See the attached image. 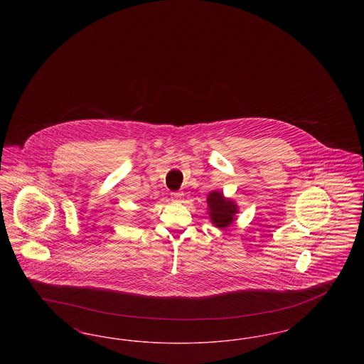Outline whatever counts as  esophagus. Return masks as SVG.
Masks as SVG:
<instances>
[{
  "instance_id": "34e87169",
  "label": "esophagus",
  "mask_w": 364,
  "mask_h": 364,
  "mask_svg": "<svg viewBox=\"0 0 364 364\" xmlns=\"http://www.w3.org/2000/svg\"><path fill=\"white\" fill-rule=\"evenodd\" d=\"M183 199V193L181 192H172V200L174 202H181Z\"/></svg>"
}]
</instances>
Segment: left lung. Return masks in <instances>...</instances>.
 <instances>
[{"mask_svg": "<svg viewBox=\"0 0 364 364\" xmlns=\"http://www.w3.org/2000/svg\"><path fill=\"white\" fill-rule=\"evenodd\" d=\"M206 200L210 223L215 228L225 230L226 228H229L237 220V203L233 199L226 198L221 191H211Z\"/></svg>", "mask_w": 364, "mask_h": 364, "instance_id": "left-lung-1", "label": "left lung"}]
</instances>
